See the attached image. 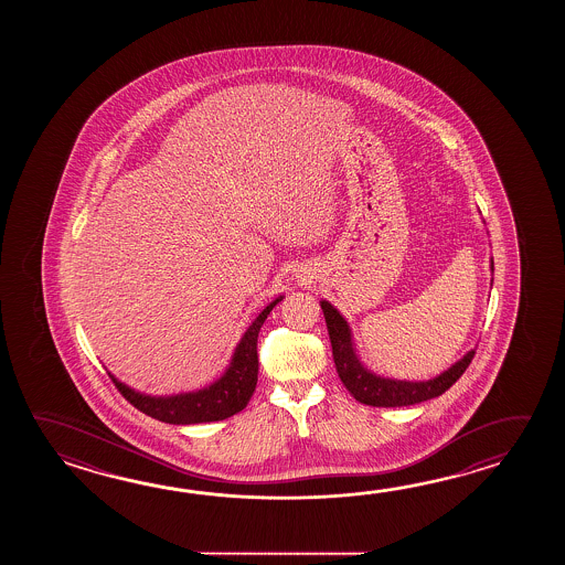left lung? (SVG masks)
Returning <instances> with one entry per match:
<instances>
[{
	"label": "left lung",
	"mask_w": 565,
	"mask_h": 565,
	"mask_svg": "<svg viewBox=\"0 0 565 565\" xmlns=\"http://www.w3.org/2000/svg\"><path fill=\"white\" fill-rule=\"evenodd\" d=\"M321 309H323L324 323H327L331 348H333L337 373L343 385L348 387L349 394L365 406L399 408V406H412V404H420L426 399L443 396L446 390L467 372L470 361L475 358V351H469L452 367H448L445 373L436 375L428 382H404V380L382 377L363 367L360 358L355 355L348 321L339 315L335 307L327 300H321Z\"/></svg>",
	"instance_id": "1"
}]
</instances>
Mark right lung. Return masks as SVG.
<instances>
[{"instance_id": "add662e5", "label": "right lung", "mask_w": 565, "mask_h": 565, "mask_svg": "<svg viewBox=\"0 0 565 565\" xmlns=\"http://www.w3.org/2000/svg\"><path fill=\"white\" fill-rule=\"evenodd\" d=\"M278 300H282V297L273 300L246 329L226 373L217 380L216 384L204 387L200 392L168 397L145 396L141 392L131 390L129 385L120 384L115 375L110 373L108 375L127 402H131L135 408L141 409L143 414L156 420L168 422V424H200V422L230 418L246 408V404L253 397L254 387L258 382V351H256L258 331Z\"/></svg>"}]
</instances>
